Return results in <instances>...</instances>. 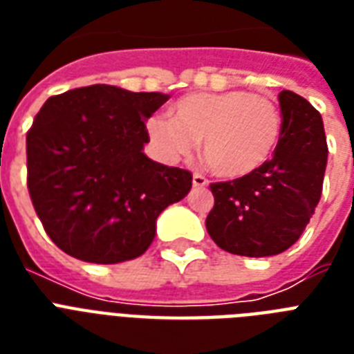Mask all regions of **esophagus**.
Masks as SVG:
<instances>
[{
  "label": "esophagus",
  "instance_id": "obj_1",
  "mask_svg": "<svg viewBox=\"0 0 354 354\" xmlns=\"http://www.w3.org/2000/svg\"><path fill=\"white\" fill-rule=\"evenodd\" d=\"M207 180H205V176H202V174H198V172H194L193 174V185L194 187H205L207 185Z\"/></svg>",
  "mask_w": 354,
  "mask_h": 354
}]
</instances>
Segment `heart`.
Returning <instances> with one entry per match:
<instances>
[{
	"mask_svg": "<svg viewBox=\"0 0 354 354\" xmlns=\"http://www.w3.org/2000/svg\"><path fill=\"white\" fill-rule=\"evenodd\" d=\"M174 118L154 115L147 132L167 161L193 154L202 139L204 160L216 176L244 178L272 158L281 139V110L270 97L244 90L198 91L172 106Z\"/></svg>",
	"mask_w": 354,
	"mask_h": 354,
	"instance_id": "1",
	"label": "heart"
}]
</instances>
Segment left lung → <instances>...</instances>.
<instances>
[{
    "mask_svg": "<svg viewBox=\"0 0 354 354\" xmlns=\"http://www.w3.org/2000/svg\"><path fill=\"white\" fill-rule=\"evenodd\" d=\"M283 130L272 160L250 176L211 183L205 218L216 246L244 257H270L305 232L322 196L327 139L316 108L294 91L279 93Z\"/></svg>",
    "mask_w": 354,
    "mask_h": 354,
    "instance_id": "obj_1",
    "label": "left lung"
}]
</instances>
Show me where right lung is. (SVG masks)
Listing matches in <instances>:
<instances>
[{
	"label": "right lung",
	"mask_w": 354,
	"mask_h": 354,
	"mask_svg": "<svg viewBox=\"0 0 354 354\" xmlns=\"http://www.w3.org/2000/svg\"><path fill=\"white\" fill-rule=\"evenodd\" d=\"M169 101L160 91L93 84L49 97L27 133V187L62 252L115 264L147 252L156 221L185 196L193 174L147 158L145 121Z\"/></svg>",
	"instance_id": "1"
}]
</instances>
